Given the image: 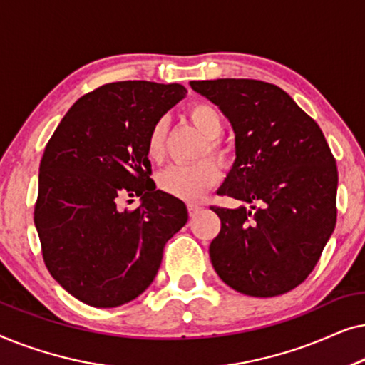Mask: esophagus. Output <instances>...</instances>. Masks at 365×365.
I'll return each instance as SVG.
<instances>
[{"label": "esophagus", "mask_w": 365, "mask_h": 365, "mask_svg": "<svg viewBox=\"0 0 365 365\" xmlns=\"http://www.w3.org/2000/svg\"><path fill=\"white\" fill-rule=\"evenodd\" d=\"M201 206H199V204H194V202H191V204H187V211H189V216H196V214L201 211Z\"/></svg>", "instance_id": "obj_1"}]
</instances>
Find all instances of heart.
<instances>
[{
    "mask_svg": "<svg viewBox=\"0 0 365 365\" xmlns=\"http://www.w3.org/2000/svg\"><path fill=\"white\" fill-rule=\"evenodd\" d=\"M187 116L196 128L207 138L204 154L209 153L217 159H226L227 148L217 136L224 129V118L212 103L197 101L187 108ZM166 146V123L158 121L148 134V156L158 161L163 158ZM221 173L212 159L192 164H173L158 174V186L161 191L184 201H196L207 189L216 186Z\"/></svg>",
    "mask_w": 365,
    "mask_h": 365,
    "instance_id": "1",
    "label": "heart"
}]
</instances>
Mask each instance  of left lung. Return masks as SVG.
Returning <instances> with one entry per match:
<instances>
[{"label":"left lung","mask_w":365,"mask_h":365,"mask_svg":"<svg viewBox=\"0 0 365 365\" xmlns=\"http://www.w3.org/2000/svg\"><path fill=\"white\" fill-rule=\"evenodd\" d=\"M236 134V161L211 206L221 231L212 267L234 291L274 297L306 281L336 227L337 166L321 128L276 84L257 79L191 81Z\"/></svg>","instance_id":"obj_1"}]
</instances>
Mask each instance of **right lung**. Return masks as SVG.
I'll return each mask as SVG.
<instances>
[{"instance_id":"right-lung-1","label":"right lung","mask_w":365,"mask_h":365,"mask_svg":"<svg viewBox=\"0 0 365 365\" xmlns=\"http://www.w3.org/2000/svg\"><path fill=\"white\" fill-rule=\"evenodd\" d=\"M186 93L176 83L103 84L73 104L44 148L34 204L43 259L88 306L118 307L146 291L187 222L186 204L149 178L146 151L151 128ZM134 195L136 210L118 207Z\"/></svg>"}]
</instances>
